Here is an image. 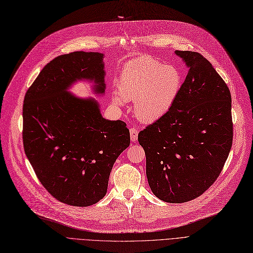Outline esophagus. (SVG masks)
Returning a JSON list of instances; mask_svg holds the SVG:
<instances>
[{
	"mask_svg": "<svg viewBox=\"0 0 253 253\" xmlns=\"http://www.w3.org/2000/svg\"><path fill=\"white\" fill-rule=\"evenodd\" d=\"M130 132V138H131V142H136L137 139V129L135 127H131L129 130Z\"/></svg>",
	"mask_w": 253,
	"mask_h": 253,
	"instance_id": "34e87169",
	"label": "esophagus"
}]
</instances>
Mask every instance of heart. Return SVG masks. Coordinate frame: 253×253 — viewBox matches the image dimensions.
<instances>
[{
	"label": "heart",
	"mask_w": 253,
	"mask_h": 253,
	"mask_svg": "<svg viewBox=\"0 0 253 253\" xmlns=\"http://www.w3.org/2000/svg\"><path fill=\"white\" fill-rule=\"evenodd\" d=\"M183 74L174 64H164L152 57H139L125 64L112 95L116 105L134 100V114L145 123L165 117L178 98Z\"/></svg>",
	"instance_id": "heart-1"
}]
</instances>
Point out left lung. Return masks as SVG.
Here are the masks:
<instances>
[{"instance_id": "1", "label": "left lung", "mask_w": 253, "mask_h": 253, "mask_svg": "<svg viewBox=\"0 0 253 253\" xmlns=\"http://www.w3.org/2000/svg\"><path fill=\"white\" fill-rule=\"evenodd\" d=\"M189 69L173 107L138 133L146 174L158 199L182 203L216 181L232 145L231 96L211 63L197 52L175 51Z\"/></svg>"}]
</instances>
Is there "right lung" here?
Returning a JSON list of instances; mask_svg holds the SVG:
<instances>
[{
  "label": "right lung",
  "mask_w": 253,
  "mask_h": 253,
  "mask_svg": "<svg viewBox=\"0 0 253 253\" xmlns=\"http://www.w3.org/2000/svg\"><path fill=\"white\" fill-rule=\"evenodd\" d=\"M104 54L73 52L42 70L27 90L23 106L25 153L54 198L89 207L107 192L112 167L130 144L123 121L102 117L98 101L78 98L69 88L81 80L105 92Z\"/></svg>",
  "instance_id": "obj_1"
}]
</instances>
